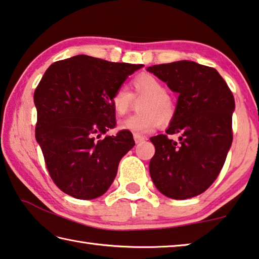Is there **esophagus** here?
Listing matches in <instances>:
<instances>
[{
  "label": "esophagus",
  "instance_id": "1",
  "mask_svg": "<svg viewBox=\"0 0 259 259\" xmlns=\"http://www.w3.org/2000/svg\"><path fill=\"white\" fill-rule=\"evenodd\" d=\"M134 139H135V143L136 144H139V143H142V142H144V140H145V137H143V136L135 134L134 135Z\"/></svg>",
  "mask_w": 259,
  "mask_h": 259
}]
</instances>
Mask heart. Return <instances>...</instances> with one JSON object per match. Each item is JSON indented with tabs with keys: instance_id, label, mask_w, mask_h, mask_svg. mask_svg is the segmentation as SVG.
<instances>
[{
	"instance_id": "obj_1",
	"label": "heart",
	"mask_w": 259,
	"mask_h": 259,
	"mask_svg": "<svg viewBox=\"0 0 259 259\" xmlns=\"http://www.w3.org/2000/svg\"><path fill=\"white\" fill-rule=\"evenodd\" d=\"M134 91L119 87L112 96V106L116 115L123 116L134 104V98H144L139 103L137 114L122 121L120 128L142 135L154 130L157 125H168L176 116L177 105L175 99L166 93L164 83L152 74H140L133 80Z\"/></svg>"
}]
</instances>
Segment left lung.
I'll use <instances>...</instances> for the list:
<instances>
[{"mask_svg": "<svg viewBox=\"0 0 259 259\" xmlns=\"http://www.w3.org/2000/svg\"><path fill=\"white\" fill-rule=\"evenodd\" d=\"M177 93L176 116L165 135L151 138L150 174L162 194L185 200L216 181L233 140L234 97L216 69L190 60L147 67ZM180 135L178 141L167 137Z\"/></svg>", "mask_w": 259, "mask_h": 259, "instance_id": "1", "label": "left lung"}]
</instances>
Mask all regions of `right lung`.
<instances>
[{
    "label": "right lung",
    "instance_id": "obj_1",
    "mask_svg": "<svg viewBox=\"0 0 259 259\" xmlns=\"http://www.w3.org/2000/svg\"><path fill=\"white\" fill-rule=\"evenodd\" d=\"M142 67L78 55L46 71L34 93L35 138L51 179L64 193L93 200L112 185L135 140L128 130L100 137L116 124L114 91Z\"/></svg>",
    "mask_w": 259,
    "mask_h": 259
}]
</instances>
